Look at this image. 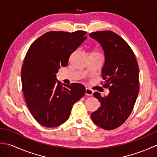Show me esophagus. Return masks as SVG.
<instances>
[{
    "label": "esophagus",
    "mask_w": 157,
    "mask_h": 157,
    "mask_svg": "<svg viewBox=\"0 0 157 157\" xmlns=\"http://www.w3.org/2000/svg\"><path fill=\"white\" fill-rule=\"evenodd\" d=\"M93 94V91L91 89L86 88V95L87 96H92Z\"/></svg>",
    "instance_id": "esophagus-1"
}]
</instances>
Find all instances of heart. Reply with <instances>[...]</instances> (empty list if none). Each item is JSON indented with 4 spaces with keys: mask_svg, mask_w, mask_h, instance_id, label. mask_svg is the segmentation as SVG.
<instances>
[{
    "mask_svg": "<svg viewBox=\"0 0 157 157\" xmlns=\"http://www.w3.org/2000/svg\"><path fill=\"white\" fill-rule=\"evenodd\" d=\"M96 54H98V53H96Z\"/></svg>",
    "mask_w": 157,
    "mask_h": 157,
    "instance_id": "1",
    "label": "heart"
}]
</instances>
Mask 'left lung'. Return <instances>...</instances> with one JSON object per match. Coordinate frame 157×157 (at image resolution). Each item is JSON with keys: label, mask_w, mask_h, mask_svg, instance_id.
<instances>
[{"label": "left lung", "mask_w": 157, "mask_h": 157, "mask_svg": "<svg viewBox=\"0 0 157 157\" xmlns=\"http://www.w3.org/2000/svg\"><path fill=\"white\" fill-rule=\"evenodd\" d=\"M89 36L102 46L105 64L102 69L105 87L109 93L94 96L101 105L91 114L92 121L102 129L118 128L128 118L139 92V69L134 52L124 40L111 31H98Z\"/></svg>", "instance_id": "obj_1"}]
</instances>
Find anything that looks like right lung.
<instances>
[{
  "label": "right lung",
  "instance_id": "1",
  "mask_svg": "<svg viewBox=\"0 0 157 157\" xmlns=\"http://www.w3.org/2000/svg\"><path fill=\"white\" fill-rule=\"evenodd\" d=\"M84 31L49 32L34 42L26 53L21 78L27 106L40 124L55 128L69 119L73 105L85 94L78 83L71 85L56 81L61 67L87 38Z\"/></svg>",
  "mask_w": 157,
  "mask_h": 157
}]
</instances>
